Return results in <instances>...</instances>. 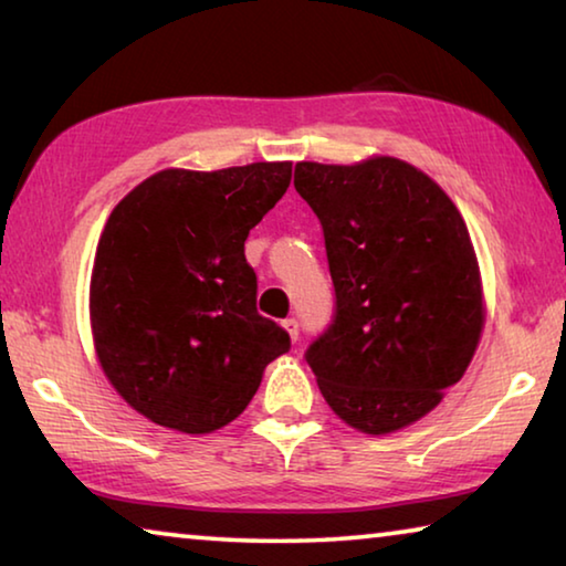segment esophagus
Here are the masks:
<instances>
[{"mask_svg":"<svg viewBox=\"0 0 566 566\" xmlns=\"http://www.w3.org/2000/svg\"><path fill=\"white\" fill-rule=\"evenodd\" d=\"M282 327L286 329V335L292 337V343H297V339H300V322L290 317V319L282 322Z\"/></svg>","mask_w":566,"mask_h":566,"instance_id":"obj_1","label":"esophagus"}]
</instances>
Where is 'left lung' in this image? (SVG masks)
<instances>
[{"instance_id":"obj_1","label":"left lung","mask_w":566,"mask_h":566,"mask_svg":"<svg viewBox=\"0 0 566 566\" xmlns=\"http://www.w3.org/2000/svg\"><path fill=\"white\" fill-rule=\"evenodd\" d=\"M294 188L325 231L337 297L304 357L347 426L396 433L443 400L479 347L483 290L469 229L443 188L400 158L302 160Z\"/></svg>"}]
</instances>
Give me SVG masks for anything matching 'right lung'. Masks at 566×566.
Masks as SVG:
<instances>
[{
  "mask_svg": "<svg viewBox=\"0 0 566 566\" xmlns=\"http://www.w3.org/2000/svg\"><path fill=\"white\" fill-rule=\"evenodd\" d=\"M292 181L290 160L166 168L115 206L90 276L105 378L154 423L201 436L239 418L290 335L256 312L244 241Z\"/></svg>",
  "mask_w": 566,
  "mask_h": 566,
  "instance_id": "right-lung-1",
  "label": "right lung"
}]
</instances>
